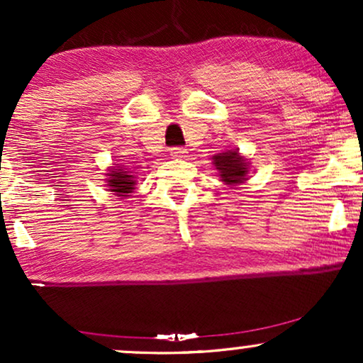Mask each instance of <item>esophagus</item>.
Instances as JSON below:
<instances>
[{
    "mask_svg": "<svg viewBox=\"0 0 363 363\" xmlns=\"http://www.w3.org/2000/svg\"><path fill=\"white\" fill-rule=\"evenodd\" d=\"M170 155L173 158H183V157L186 155V148H183V147H172L170 148Z\"/></svg>",
    "mask_w": 363,
    "mask_h": 363,
    "instance_id": "34e87169",
    "label": "esophagus"
}]
</instances>
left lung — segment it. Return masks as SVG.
Segmentation results:
<instances>
[{"label":"left lung","mask_w":363,"mask_h":363,"mask_svg":"<svg viewBox=\"0 0 363 363\" xmlns=\"http://www.w3.org/2000/svg\"><path fill=\"white\" fill-rule=\"evenodd\" d=\"M213 162H215L216 170H220L221 180L226 182L228 185H235V183H242V180H246L247 163L238 152L220 153V155L213 157Z\"/></svg>","instance_id":"1"}]
</instances>
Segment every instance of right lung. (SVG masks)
<instances>
[{
	"mask_svg": "<svg viewBox=\"0 0 363 363\" xmlns=\"http://www.w3.org/2000/svg\"><path fill=\"white\" fill-rule=\"evenodd\" d=\"M135 180L133 175H128L125 170H111L108 173V188L111 191H116L117 196H127L133 191Z\"/></svg>",
	"mask_w": 363,
	"mask_h": 363,
	"instance_id": "right-lung-1",
	"label": "right lung"
}]
</instances>
